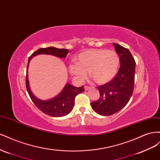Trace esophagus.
I'll use <instances>...</instances> for the list:
<instances>
[{
  "mask_svg": "<svg viewBox=\"0 0 160 160\" xmlns=\"http://www.w3.org/2000/svg\"><path fill=\"white\" fill-rule=\"evenodd\" d=\"M90 88H91V87H90V86H84L85 90H90Z\"/></svg>",
  "mask_w": 160,
  "mask_h": 160,
  "instance_id": "1",
  "label": "esophagus"
}]
</instances>
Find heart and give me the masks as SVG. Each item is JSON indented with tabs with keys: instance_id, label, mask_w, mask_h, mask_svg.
Instances as JSON below:
<instances>
[{
	"instance_id": "1",
	"label": "heart",
	"mask_w": 160,
	"mask_h": 160,
	"mask_svg": "<svg viewBox=\"0 0 160 160\" xmlns=\"http://www.w3.org/2000/svg\"><path fill=\"white\" fill-rule=\"evenodd\" d=\"M120 67V57L112 50L88 49L79 54L76 63L70 66V72L78 80H84L90 73L95 82L104 84L115 78Z\"/></svg>"
}]
</instances>
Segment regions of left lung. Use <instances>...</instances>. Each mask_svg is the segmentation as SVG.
<instances>
[{
    "instance_id": "obj_1",
    "label": "left lung",
    "mask_w": 160,
    "mask_h": 160,
    "mask_svg": "<svg viewBox=\"0 0 160 160\" xmlns=\"http://www.w3.org/2000/svg\"><path fill=\"white\" fill-rule=\"evenodd\" d=\"M120 57L121 66L116 76L109 82L98 87L100 97L91 102L98 115L110 116L119 111L128 103L134 88L135 62L129 50L113 43Z\"/></svg>"
}]
</instances>
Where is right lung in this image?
I'll return each instance as SVG.
<instances>
[{"label":"right lung","mask_w":160,"mask_h":160,"mask_svg":"<svg viewBox=\"0 0 160 160\" xmlns=\"http://www.w3.org/2000/svg\"><path fill=\"white\" fill-rule=\"evenodd\" d=\"M69 53V50L66 49H58L54 47H49L46 48H39L37 51L31 54L29 58L28 64L27 68V75H26V88L28 94L33 102L35 105L37 107L40 111L46 115L53 117H60L68 115L72 111L74 105V100L76 96L84 91V86L81 87H75L70 84H67L62 92L56 97L48 100H42L35 97L34 94L29 88L28 74L29 63L31 58L39 54H48L52 55L60 58H65L67 54Z\"/></svg>","instance_id":"1"}]
</instances>
